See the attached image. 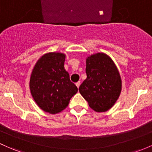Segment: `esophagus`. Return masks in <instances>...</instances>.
Here are the masks:
<instances>
[{
  "label": "esophagus",
  "mask_w": 152,
  "mask_h": 152,
  "mask_svg": "<svg viewBox=\"0 0 152 152\" xmlns=\"http://www.w3.org/2000/svg\"><path fill=\"white\" fill-rule=\"evenodd\" d=\"M76 86L78 88H79V87H80V82H77V83H76Z\"/></svg>",
  "instance_id": "1"
}]
</instances>
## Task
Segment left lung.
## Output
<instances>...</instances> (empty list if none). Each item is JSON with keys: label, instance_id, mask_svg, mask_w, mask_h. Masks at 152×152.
I'll use <instances>...</instances> for the list:
<instances>
[{"label": "left lung", "instance_id": "8db88e82", "mask_svg": "<svg viewBox=\"0 0 152 152\" xmlns=\"http://www.w3.org/2000/svg\"><path fill=\"white\" fill-rule=\"evenodd\" d=\"M87 78L79 91L89 107L98 112L112 108L122 90V80L115 64L108 55L98 53L86 58Z\"/></svg>", "mask_w": 152, "mask_h": 152}]
</instances>
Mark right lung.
<instances>
[{
	"mask_svg": "<svg viewBox=\"0 0 152 152\" xmlns=\"http://www.w3.org/2000/svg\"><path fill=\"white\" fill-rule=\"evenodd\" d=\"M65 56L56 52L45 53L37 60L30 76L32 98L40 109L50 114L64 110L78 91L64 67Z\"/></svg>",
	"mask_w": 152,
	"mask_h": 152,
	"instance_id": "right-lung-1",
	"label": "right lung"
}]
</instances>
